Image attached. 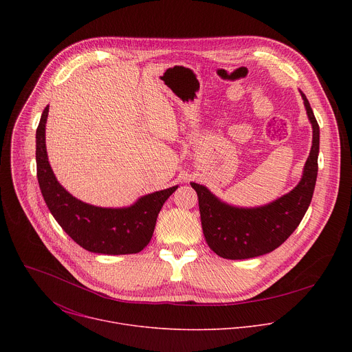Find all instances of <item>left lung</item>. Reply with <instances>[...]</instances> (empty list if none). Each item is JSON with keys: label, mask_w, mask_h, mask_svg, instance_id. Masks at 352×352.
<instances>
[{"label": "left lung", "mask_w": 352, "mask_h": 352, "mask_svg": "<svg viewBox=\"0 0 352 352\" xmlns=\"http://www.w3.org/2000/svg\"><path fill=\"white\" fill-rule=\"evenodd\" d=\"M312 125V147L298 185L273 202L238 208L223 202L205 185L190 182L199 199L205 239L220 258L241 261L266 255L278 248L304 219L318 177L320 131L307 96L299 90Z\"/></svg>", "instance_id": "left-lung-1"}]
</instances>
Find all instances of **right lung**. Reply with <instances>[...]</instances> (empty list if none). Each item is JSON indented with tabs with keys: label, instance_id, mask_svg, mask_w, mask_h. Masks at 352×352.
Masks as SVG:
<instances>
[{
	"label": "right lung",
	"instance_id": "right-lung-1",
	"mask_svg": "<svg viewBox=\"0 0 352 352\" xmlns=\"http://www.w3.org/2000/svg\"><path fill=\"white\" fill-rule=\"evenodd\" d=\"M44 109L36 131L37 179L44 202L63 230L83 249L100 255L138 254L153 236L157 216L178 185L140 196L126 208H100L72 196L56 178L45 148Z\"/></svg>",
	"mask_w": 352,
	"mask_h": 352
}]
</instances>
